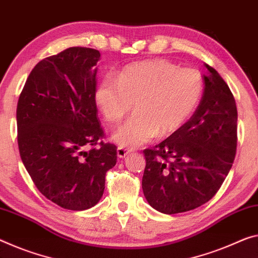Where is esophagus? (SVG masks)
Segmentation results:
<instances>
[{
  "instance_id": "esophagus-1",
  "label": "esophagus",
  "mask_w": 258,
  "mask_h": 258,
  "mask_svg": "<svg viewBox=\"0 0 258 258\" xmlns=\"http://www.w3.org/2000/svg\"><path fill=\"white\" fill-rule=\"evenodd\" d=\"M130 153H131L130 150L122 148V147H118V148H117V155H118V157H119V158H125Z\"/></svg>"
}]
</instances>
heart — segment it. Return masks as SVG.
<instances>
[{"label": "heart", "instance_id": "1", "mask_svg": "<svg viewBox=\"0 0 258 258\" xmlns=\"http://www.w3.org/2000/svg\"><path fill=\"white\" fill-rule=\"evenodd\" d=\"M204 92L201 73L166 59L126 67L118 79L105 77L95 89L97 108L109 122H119L134 104L136 113L112 134L122 148H138L155 136L167 137L186 124Z\"/></svg>", "mask_w": 258, "mask_h": 258}]
</instances>
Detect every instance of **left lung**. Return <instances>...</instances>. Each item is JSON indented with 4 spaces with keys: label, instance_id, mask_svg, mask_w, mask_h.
<instances>
[{
    "label": "left lung",
    "instance_id": "obj_1",
    "mask_svg": "<svg viewBox=\"0 0 258 258\" xmlns=\"http://www.w3.org/2000/svg\"><path fill=\"white\" fill-rule=\"evenodd\" d=\"M198 109L177 132L144 150L145 198L166 215L193 210L214 198L236 153L235 100L219 73L206 64Z\"/></svg>",
    "mask_w": 258,
    "mask_h": 258
}]
</instances>
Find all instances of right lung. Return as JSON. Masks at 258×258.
Here are the masks:
<instances>
[{
	"label": "right lung",
	"mask_w": 258,
	"mask_h": 258,
	"mask_svg": "<svg viewBox=\"0 0 258 258\" xmlns=\"http://www.w3.org/2000/svg\"><path fill=\"white\" fill-rule=\"evenodd\" d=\"M100 57L95 49L71 47L40 60L17 104L24 165L40 193L68 210L95 206L117 162L114 145L94 147L104 136L95 102Z\"/></svg>",
	"instance_id": "1"
}]
</instances>
